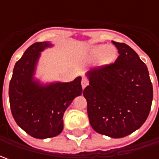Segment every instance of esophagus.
Returning a JSON list of instances; mask_svg holds the SVG:
<instances>
[{"label": "esophagus", "mask_w": 159, "mask_h": 159, "mask_svg": "<svg viewBox=\"0 0 159 159\" xmlns=\"http://www.w3.org/2000/svg\"><path fill=\"white\" fill-rule=\"evenodd\" d=\"M89 81L88 79H86V78H83L82 80H81V86H82V89H84L87 86H89Z\"/></svg>", "instance_id": "34e87169"}]
</instances>
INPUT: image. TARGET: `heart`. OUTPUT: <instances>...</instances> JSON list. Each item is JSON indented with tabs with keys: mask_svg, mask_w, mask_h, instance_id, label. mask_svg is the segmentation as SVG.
I'll return each mask as SVG.
<instances>
[{
	"mask_svg": "<svg viewBox=\"0 0 159 159\" xmlns=\"http://www.w3.org/2000/svg\"><path fill=\"white\" fill-rule=\"evenodd\" d=\"M100 58V64L102 65H107L112 63L116 57V51L111 47L106 45H100L95 46L89 48L87 53V57L89 60H95L97 58Z\"/></svg>",
	"mask_w": 159,
	"mask_h": 159,
	"instance_id": "1",
	"label": "heart"
}]
</instances>
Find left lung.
I'll return each instance as SVG.
<instances>
[{"label":"left lung","instance_id":"8db88e82","mask_svg":"<svg viewBox=\"0 0 159 159\" xmlns=\"http://www.w3.org/2000/svg\"><path fill=\"white\" fill-rule=\"evenodd\" d=\"M119 56L115 63L88 72L83 95L92 128L112 138L125 137L140 128L149 116L153 88L146 64L125 43L112 41Z\"/></svg>","mask_w":159,"mask_h":159}]
</instances>
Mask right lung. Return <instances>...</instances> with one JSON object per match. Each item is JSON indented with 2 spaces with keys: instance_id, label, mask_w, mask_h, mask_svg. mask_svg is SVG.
<instances>
[{
  "instance_id": "right-lung-1",
  "label": "right lung",
  "mask_w": 159,
  "mask_h": 159,
  "mask_svg": "<svg viewBox=\"0 0 159 159\" xmlns=\"http://www.w3.org/2000/svg\"><path fill=\"white\" fill-rule=\"evenodd\" d=\"M49 42H36L15 64L9 88V103L16 124L38 139L55 137L64 129L63 117L73 99L81 95V77L70 82L42 85L34 78L40 52Z\"/></svg>"
}]
</instances>
